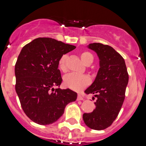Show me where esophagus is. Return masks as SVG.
I'll use <instances>...</instances> for the list:
<instances>
[{"label":"esophagus","mask_w":146,"mask_h":146,"mask_svg":"<svg viewBox=\"0 0 146 146\" xmlns=\"http://www.w3.org/2000/svg\"><path fill=\"white\" fill-rule=\"evenodd\" d=\"M77 100H83L84 98L81 95H78Z\"/></svg>","instance_id":"obj_1"}]
</instances>
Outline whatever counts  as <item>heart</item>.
<instances>
[{
    "instance_id": "obj_1",
    "label": "heart",
    "mask_w": 146,
    "mask_h": 146,
    "mask_svg": "<svg viewBox=\"0 0 146 146\" xmlns=\"http://www.w3.org/2000/svg\"><path fill=\"white\" fill-rule=\"evenodd\" d=\"M80 57L84 63L90 65L93 61V56L88 51H82L80 54ZM68 55L64 54L59 58L58 62V67L62 72L67 71ZM90 82L89 77L85 75H79L76 73H70L64 77V84L68 88L76 91H80L85 89Z\"/></svg>"
}]
</instances>
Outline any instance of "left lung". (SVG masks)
<instances>
[{
    "label": "left lung",
    "mask_w": 146,
    "mask_h": 146,
    "mask_svg": "<svg viewBox=\"0 0 146 146\" xmlns=\"http://www.w3.org/2000/svg\"><path fill=\"white\" fill-rule=\"evenodd\" d=\"M88 48L98 54L100 68L93 83L85 91L97 98L95 109L84 113L85 124L95 130H103L111 126L118 116L125 98L129 74L123 57L109 45L90 44Z\"/></svg>",
    "instance_id": "obj_1"
}]
</instances>
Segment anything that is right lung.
<instances>
[{
    "label": "right lung",
    "mask_w": 146,
    "mask_h": 146,
    "mask_svg": "<svg viewBox=\"0 0 146 146\" xmlns=\"http://www.w3.org/2000/svg\"><path fill=\"white\" fill-rule=\"evenodd\" d=\"M75 48L46 37L34 39L22 48L15 66V90L24 112L35 123L56 121L66 106L77 99L76 92L59 88L62 78L58 68L59 58Z\"/></svg>",
    "instance_id": "1"
}]
</instances>
